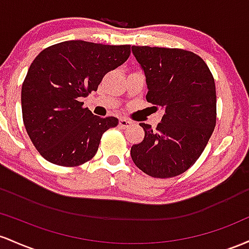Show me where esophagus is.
Masks as SVG:
<instances>
[{
	"label": "esophagus",
	"mask_w": 249,
	"mask_h": 249,
	"mask_svg": "<svg viewBox=\"0 0 249 249\" xmlns=\"http://www.w3.org/2000/svg\"><path fill=\"white\" fill-rule=\"evenodd\" d=\"M119 125L121 128H128V127H130V125H132V122L129 121V120H127V119H124V117H121V119H120V121H119Z\"/></svg>",
	"instance_id": "1"
}]
</instances>
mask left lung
Here are the masks:
<instances>
[{
    "label": "left lung",
    "instance_id": "obj_1",
    "mask_svg": "<svg viewBox=\"0 0 249 249\" xmlns=\"http://www.w3.org/2000/svg\"><path fill=\"white\" fill-rule=\"evenodd\" d=\"M146 76V100L163 109L155 129L140 124L144 139L133 144L134 163L153 178L186 172L202 154L216 124V91L211 71L188 50L132 46Z\"/></svg>",
    "mask_w": 249,
    "mask_h": 249
}]
</instances>
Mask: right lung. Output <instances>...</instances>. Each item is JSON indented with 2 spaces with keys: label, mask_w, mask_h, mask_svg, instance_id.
Instances as JSON below:
<instances>
[{
  "label": "right lung",
  "mask_w": 249,
  "mask_h": 249,
  "mask_svg": "<svg viewBox=\"0 0 249 249\" xmlns=\"http://www.w3.org/2000/svg\"><path fill=\"white\" fill-rule=\"evenodd\" d=\"M130 46L64 41L42 50L22 85V116L38 153L52 163L75 167L90 160L114 116L83 108L81 97L96 91L103 76L127 61Z\"/></svg>",
  "instance_id": "right-lung-1"
}]
</instances>
